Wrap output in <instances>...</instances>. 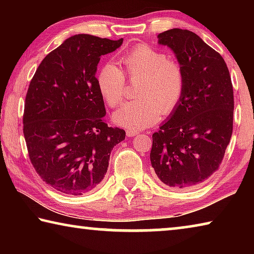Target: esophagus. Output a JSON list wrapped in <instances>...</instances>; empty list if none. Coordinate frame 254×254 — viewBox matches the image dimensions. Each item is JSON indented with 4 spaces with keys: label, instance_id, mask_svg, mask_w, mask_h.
<instances>
[{
    "label": "esophagus",
    "instance_id": "esophagus-1",
    "mask_svg": "<svg viewBox=\"0 0 254 254\" xmlns=\"http://www.w3.org/2000/svg\"><path fill=\"white\" fill-rule=\"evenodd\" d=\"M126 132H127V136H128V137H133V136H135L136 134H139V132L135 131V130H127Z\"/></svg>",
    "mask_w": 254,
    "mask_h": 254
}]
</instances>
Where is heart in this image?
Returning a JSON list of instances; mask_svg holds the SVG:
<instances>
[{"label":"heart","mask_w":254,"mask_h":254,"mask_svg":"<svg viewBox=\"0 0 254 254\" xmlns=\"http://www.w3.org/2000/svg\"><path fill=\"white\" fill-rule=\"evenodd\" d=\"M121 62L130 80H140L135 101L124 103L114 113L119 126L141 130L156 123L160 114H170L179 105L185 91V75L182 66L168 56L147 45H139L123 56ZM101 95L110 106L122 102L126 75L109 63L97 76Z\"/></svg>","instance_id":"heart-1"}]
</instances>
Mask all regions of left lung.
I'll return each mask as SVG.
<instances>
[{
    "label": "left lung",
    "mask_w": 254,
    "mask_h": 254,
    "mask_svg": "<svg viewBox=\"0 0 254 254\" xmlns=\"http://www.w3.org/2000/svg\"><path fill=\"white\" fill-rule=\"evenodd\" d=\"M158 44L173 50L185 75L179 105L152 134L150 160L167 187L185 189L220 167L233 130V86L222 56L196 33L170 29Z\"/></svg>",
    "instance_id": "8db88e82"
}]
</instances>
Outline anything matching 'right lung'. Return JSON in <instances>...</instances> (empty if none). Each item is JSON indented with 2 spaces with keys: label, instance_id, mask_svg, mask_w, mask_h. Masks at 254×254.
<instances>
[{
  "label": "right lung",
  "instance_id": "add662e5",
  "mask_svg": "<svg viewBox=\"0 0 254 254\" xmlns=\"http://www.w3.org/2000/svg\"><path fill=\"white\" fill-rule=\"evenodd\" d=\"M122 44L76 34L46 56L30 81L23 114L30 160L42 180L64 194L94 190L111 151L126 139V131L105 123L96 78L102 56Z\"/></svg>",
  "mask_w": 254,
  "mask_h": 254
}]
</instances>
